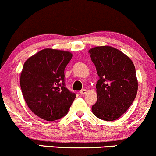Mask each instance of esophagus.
Returning <instances> with one entry per match:
<instances>
[{
  "label": "esophagus",
  "mask_w": 156,
  "mask_h": 156,
  "mask_svg": "<svg viewBox=\"0 0 156 156\" xmlns=\"http://www.w3.org/2000/svg\"><path fill=\"white\" fill-rule=\"evenodd\" d=\"M80 94H82V95H84V94H85L87 93V90H85V89H83V90H81V91H80Z\"/></svg>",
  "instance_id": "obj_1"
}]
</instances>
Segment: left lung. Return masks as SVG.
<instances>
[{
    "mask_svg": "<svg viewBox=\"0 0 156 156\" xmlns=\"http://www.w3.org/2000/svg\"><path fill=\"white\" fill-rule=\"evenodd\" d=\"M88 52L100 77L96 85L98 101L92 105V112L101 120L113 121L127 111L136 97L135 65L113 47H95Z\"/></svg>",
    "mask_w": 156,
    "mask_h": 156,
    "instance_id": "1",
    "label": "left lung"
}]
</instances>
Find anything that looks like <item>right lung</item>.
I'll return each mask as SVG.
<instances>
[{"label":"right lung","mask_w":156,"mask_h":156,"mask_svg":"<svg viewBox=\"0 0 156 156\" xmlns=\"http://www.w3.org/2000/svg\"><path fill=\"white\" fill-rule=\"evenodd\" d=\"M69 51L45 48L27 59L20 78L21 91L33 113L48 121L67 115L76 94L65 88V68Z\"/></svg>","instance_id":"add662e5"}]
</instances>
